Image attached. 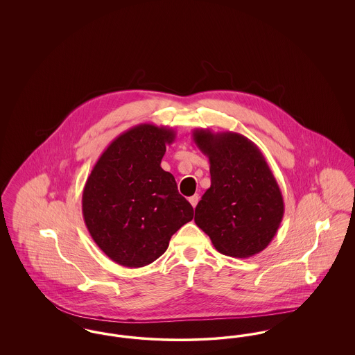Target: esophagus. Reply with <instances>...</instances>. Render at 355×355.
I'll list each match as a JSON object with an SVG mask.
<instances>
[{
  "mask_svg": "<svg viewBox=\"0 0 355 355\" xmlns=\"http://www.w3.org/2000/svg\"><path fill=\"white\" fill-rule=\"evenodd\" d=\"M198 201H200V196H198V194H194V196H191V197L189 198V202L191 203V206H193V207H196V206H197Z\"/></svg>",
  "mask_w": 355,
  "mask_h": 355,
  "instance_id": "esophagus-1",
  "label": "esophagus"
}]
</instances>
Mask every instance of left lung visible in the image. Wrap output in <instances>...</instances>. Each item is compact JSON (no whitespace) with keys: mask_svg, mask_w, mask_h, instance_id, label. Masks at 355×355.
Here are the masks:
<instances>
[{"mask_svg":"<svg viewBox=\"0 0 355 355\" xmlns=\"http://www.w3.org/2000/svg\"><path fill=\"white\" fill-rule=\"evenodd\" d=\"M193 141L209 158L211 177L194 222L220 254L249 258L261 253L285 213L281 189L263 154L234 132L194 129Z\"/></svg>","mask_w":355,"mask_h":355,"instance_id":"1","label":"left lung"}]
</instances>
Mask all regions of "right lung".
Instances as JSON below:
<instances>
[{
  "label": "right lung",
  "mask_w": 355,
  "mask_h": 355,
  "mask_svg": "<svg viewBox=\"0 0 355 355\" xmlns=\"http://www.w3.org/2000/svg\"><path fill=\"white\" fill-rule=\"evenodd\" d=\"M175 132L139 123L114 138L83 191L85 225L97 246L125 268H144L166 252L171 236L193 220V207L161 168Z\"/></svg>",
  "instance_id": "obj_1"
}]
</instances>
